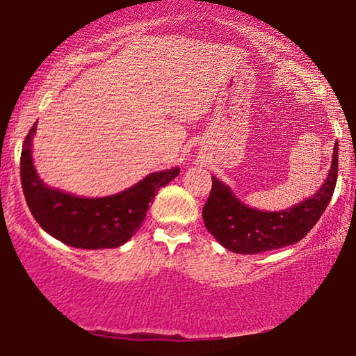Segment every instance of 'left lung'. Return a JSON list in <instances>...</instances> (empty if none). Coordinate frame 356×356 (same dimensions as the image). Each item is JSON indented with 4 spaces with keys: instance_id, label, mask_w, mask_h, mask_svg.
Segmentation results:
<instances>
[{
    "instance_id": "obj_1",
    "label": "left lung",
    "mask_w": 356,
    "mask_h": 356,
    "mask_svg": "<svg viewBox=\"0 0 356 356\" xmlns=\"http://www.w3.org/2000/svg\"><path fill=\"white\" fill-rule=\"evenodd\" d=\"M339 172V145L325 182L307 200L281 211H263L241 204L230 187L211 175V191L202 210L204 223L220 245L233 253L258 254L302 240L325 211Z\"/></svg>"
}]
</instances>
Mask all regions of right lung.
<instances>
[{"instance_id": "obj_1", "label": "right lung", "mask_w": 356, "mask_h": 356, "mask_svg": "<svg viewBox=\"0 0 356 356\" xmlns=\"http://www.w3.org/2000/svg\"><path fill=\"white\" fill-rule=\"evenodd\" d=\"M35 123L22 143L21 186L26 204L39 227L74 248L102 250L124 245L145 222L151 200L177 177L179 168L146 175L136 186L100 199H83L47 187L33 164L31 145Z\"/></svg>"}]
</instances>
